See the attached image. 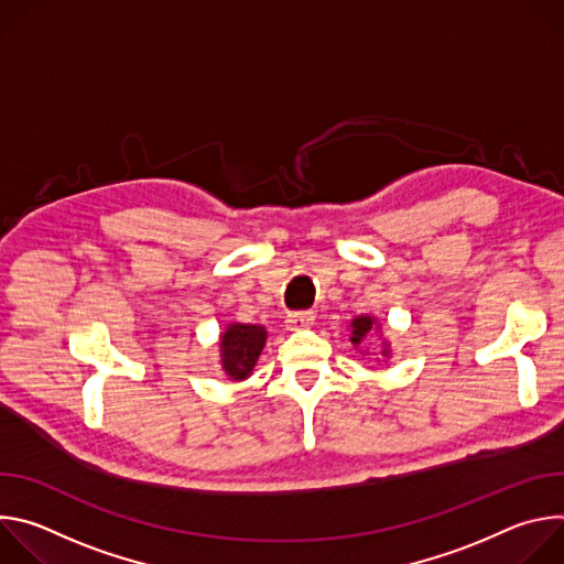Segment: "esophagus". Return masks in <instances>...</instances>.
Masks as SVG:
<instances>
[{"instance_id": "1", "label": "esophagus", "mask_w": 564, "mask_h": 564, "mask_svg": "<svg viewBox=\"0 0 564 564\" xmlns=\"http://www.w3.org/2000/svg\"><path fill=\"white\" fill-rule=\"evenodd\" d=\"M314 321V312L312 310H303V312H292L288 314L285 318V326L288 330H303V328H310Z\"/></svg>"}]
</instances>
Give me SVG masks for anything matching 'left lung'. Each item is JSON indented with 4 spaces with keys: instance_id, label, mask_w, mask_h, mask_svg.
I'll return each instance as SVG.
<instances>
[{
    "instance_id": "1",
    "label": "left lung",
    "mask_w": 564,
    "mask_h": 564,
    "mask_svg": "<svg viewBox=\"0 0 564 564\" xmlns=\"http://www.w3.org/2000/svg\"><path fill=\"white\" fill-rule=\"evenodd\" d=\"M372 324H375L372 316H357V318L352 321V337H350V341H352L355 346H359L361 339L372 330Z\"/></svg>"
}]
</instances>
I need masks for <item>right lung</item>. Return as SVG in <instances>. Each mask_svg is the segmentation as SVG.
<instances>
[{
    "label": "right lung",
    "mask_w": 564,
    "mask_h": 564,
    "mask_svg": "<svg viewBox=\"0 0 564 564\" xmlns=\"http://www.w3.org/2000/svg\"><path fill=\"white\" fill-rule=\"evenodd\" d=\"M265 346V328L234 324L223 333V368L231 379H246Z\"/></svg>",
    "instance_id": "1"
}]
</instances>
